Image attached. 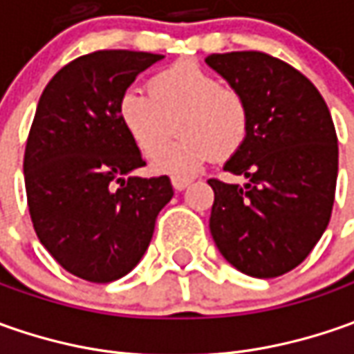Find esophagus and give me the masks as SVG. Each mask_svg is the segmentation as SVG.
I'll list each match as a JSON object with an SVG mask.
<instances>
[{"label":"esophagus","mask_w":354,"mask_h":354,"mask_svg":"<svg viewBox=\"0 0 354 354\" xmlns=\"http://www.w3.org/2000/svg\"><path fill=\"white\" fill-rule=\"evenodd\" d=\"M191 181H193L191 177H179V175H177V177H171V183H173V187H175L177 191H183L185 187L191 185Z\"/></svg>","instance_id":"esophagus-1"}]
</instances>
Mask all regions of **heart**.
I'll list each match as a JSON object with an SVG mask.
<instances>
[{
    "mask_svg": "<svg viewBox=\"0 0 354 354\" xmlns=\"http://www.w3.org/2000/svg\"><path fill=\"white\" fill-rule=\"evenodd\" d=\"M147 90L124 92L118 120L143 156L158 151L151 165L159 173H195L212 153L221 159L234 156L248 136L250 110L242 92L223 86L218 76L197 62L163 68L149 78ZM173 121L182 138L166 146Z\"/></svg>",
    "mask_w": 354,
    "mask_h": 354,
    "instance_id": "b5f03b06",
    "label": "heart"
}]
</instances>
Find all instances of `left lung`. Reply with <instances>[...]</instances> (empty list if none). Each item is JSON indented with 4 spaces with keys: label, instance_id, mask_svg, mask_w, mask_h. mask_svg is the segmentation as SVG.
<instances>
[{
    "label": "left lung",
    "instance_id": "8db88e82",
    "mask_svg": "<svg viewBox=\"0 0 354 354\" xmlns=\"http://www.w3.org/2000/svg\"><path fill=\"white\" fill-rule=\"evenodd\" d=\"M205 62L250 110L248 136L225 163L246 183L209 179L212 240L242 274L278 278L306 260L329 225L339 169L333 120L319 90L288 62L258 50Z\"/></svg>",
    "mask_w": 354,
    "mask_h": 354
}]
</instances>
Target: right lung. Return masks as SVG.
Returning a JSON list of instances; mask_svg holds the SVG:
<instances>
[{"mask_svg": "<svg viewBox=\"0 0 354 354\" xmlns=\"http://www.w3.org/2000/svg\"><path fill=\"white\" fill-rule=\"evenodd\" d=\"M163 55L96 50L50 78L37 104L23 171L35 232L76 278L108 283L147 250L173 197L167 175L142 179L138 145L118 120V100Z\"/></svg>", "mask_w": 354, "mask_h": 354, "instance_id": "right-lung-1", "label": "right lung"}]
</instances>
